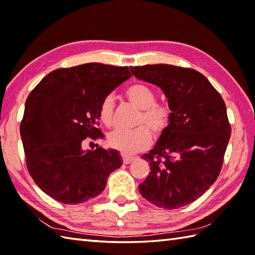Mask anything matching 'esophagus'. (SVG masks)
<instances>
[{
  "instance_id": "34e87169",
  "label": "esophagus",
  "mask_w": 255,
  "mask_h": 255,
  "mask_svg": "<svg viewBox=\"0 0 255 255\" xmlns=\"http://www.w3.org/2000/svg\"><path fill=\"white\" fill-rule=\"evenodd\" d=\"M122 158H123V162L125 164H129L130 162H132L134 159H136L134 156H128V155H124V154L122 155Z\"/></svg>"
}]
</instances>
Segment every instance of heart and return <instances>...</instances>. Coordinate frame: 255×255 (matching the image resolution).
<instances>
[{
  "label": "heart",
  "instance_id": "b5f03b06",
  "mask_svg": "<svg viewBox=\"0 0 255 255\" xmlns=\"http://www.w3.org/2000/svg\"><path fill=\"white\" fill-rule=\"evenodd\" d=\"M127 99L133 105L141 110L139 123H144L145 126H139L134 129L116 128L108 133L107 143L111 148L116 149L125 154H132L147 149L151 143V132L159 137L163 133L171 122V111L164 104L155 103V91L143 83H134L126 90ZM114 117V100L107 95L100 105L101 122L111 126Z\"/></svg>",
  "mask_w": 255,
  "mask_h": 255
}]
</instances>
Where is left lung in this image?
<instances>
[{
    "mask_svg": "<svg viewBox=\"0 0 255 255\" xmlns=\"http://www.w3.org/2000/svg\"><path fill=\"white\" fill-rule=\"evenodd\" d=\"M130 71L159 86L172 112L169 127L142 155L150 173L139 192L158 207H183L202 196L219 175L231 134L226 104L196 70L147 64Z\"/></svg>",
    "mask_w": 255,
    "mask_h": 255,
    "instance_id": "left-lung-1",
    "label": "left lung"
}]
</instances>
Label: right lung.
Instances as JSON below:
<instances>
[{
  "label": "right lung",
  "instance_id": "add662e5",
  "mask_svg": "<svg viewBox=\"0 0 255 255\" xmlns=\"http://www.w3.org/2000/svg\"><path fill=\"white\" fill-rule=\"evenodd\" d=\"M131 77L128 67L85 63L47 74L25 103L20 137L32 180L64 204L100 195L123 164L116 150H83L84 139L101 137L102 101Z\"/></svg>",
  "mask_w": 255,
  "mask_h": 255
}]
</instances>
